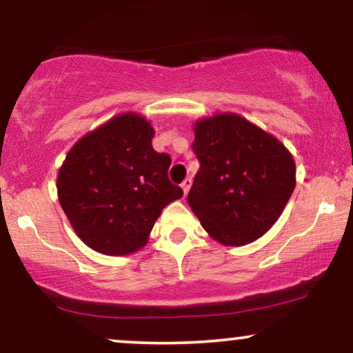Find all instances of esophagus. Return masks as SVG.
Segmentation results:
<instances>
[{"label": "esophagus", "instance_id": "obj_1", "mask_svg": "<svg viewBox=\"0 0 353 353\" xmlns=\"http://www.w3.org/2000/svg\"><path fill=\"white\" fill-rule=\"evenodd\" d=\"M190 184H192V179H190V177H188V179H184V182H182V184H181L182 190H184V196H185V194L189 192V189H190Z\"/></svg>", "mask_w": 353, "mask_h": 353}]
</instances>
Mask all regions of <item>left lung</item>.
<instances>
[{
	"mask_svg": "<svg viewBox=\"0 0 353 353\" xmlns=\"http://www.w3.org/2000/svg\"><path fill=\"white\" fill-rule=\"evenodd\" d=\"M201 168L188 202L202 228L224 245L262 237L295 188L292 154L281 141L234 112L194 124Z\"/></svg>",
	"mask_w": 353,
	"mask_h": 353,
	"instance_id": "8db88e82",
	"label": "left lung"
}]
</instances>
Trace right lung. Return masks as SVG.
Segmentation results:
<instances>
[{"mask_svg": "<svg viewBox=\"0 0 353 353\" xmlns=\"http://www.w3.org/2000/svg\"><path fill=\"white\" fill-rule=\"evenodd\" d=\"M152 137L143 116L124 112L81 137L61 165V208L96 252H136L165 205L182 197L168 177L171 157L154 151Z\"/></svg>", "mask_w": 353, "mask_h": 353, "instance_id": "obj_1", "label": "right lung"}]
</instances>
